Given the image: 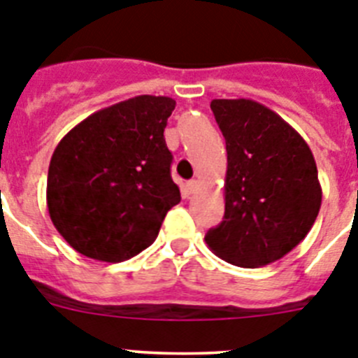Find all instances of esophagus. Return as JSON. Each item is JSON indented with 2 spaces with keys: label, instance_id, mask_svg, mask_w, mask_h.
Listing matches in <instances>:
<instances>
[{
  "label": "esophagus",
  "instance_id": "1",
  "mask_svg": "<svg viewBox=\"0 0 358 358\" xmlns=\"http://www.w3.org/2000/svg\"><path fill=\"white\" fill-rule=\"evenodd\" d=\"M197 188H199V181H188L185 186V192L188 195L195 194V192H197Z\"/></svg>",
  "mask_w": 358,
  "mask_h": 358
}]
</instances>
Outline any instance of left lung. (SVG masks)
Segmentation results:
<instances>
[{
  "mask_svg": "<svg viewBox=\"0 0 358 358\" xmlns=\"http://www.w3.org/2000/svg\"><path fill=\"white\" fill-rule=\"evenodd\" d=\"M227 150L226 211L208 248L245 268L292 251L314 226L322 189L314 154L274 110L249 98L210 103Z\"/></svg>",
  "mask_w": 358,
  "mask_h": 358,
  "instance_id": "left-lung-1",
  "label": "left lung"
}]
</instances>
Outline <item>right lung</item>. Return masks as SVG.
I'll use <instances>...</instances> for the list:
<instances>
[{
    "label": "right lung",
    "instance_id": "1",
    "mask_svg": "<svg viewBox=\"0 0 358 358\" xmlns=\"http://www.w3.org/2000/svg\"><path fill=\"white\" fill-rule=\"evenodd\" d=\"M176 100L140 94L82 120L53 150L46 204L53 226L80 255L129 260L157 238L181 202L164 127Z\"/></svg>",
    "mask_w": 358,
    "mask_h": 358
}]
</instances>
